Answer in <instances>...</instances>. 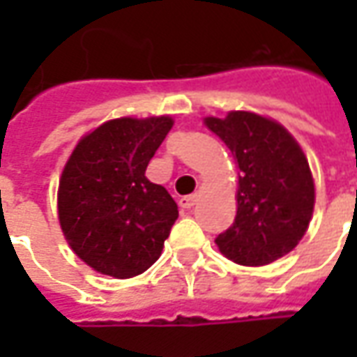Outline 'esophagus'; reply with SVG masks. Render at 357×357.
<instances>
[{"label":"esophagus","instance_id":"obj_1","mask_svg":"<svg viewBox=\"0 0 357 357\" xmlns=\"http://www.w3.org/2000/svg\"><path fill=\"white\" fill-rule=\"evenodd\" d=\"M195 202H197V193L187 195V197H181V199H179V206H181V208H191V206H195Z\"/></svg>","mask_w":357,"mask_h":357}]
</instances>
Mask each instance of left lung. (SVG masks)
<instances>
[{
  "instance_id": "left-lung-1",
  "label": "left lung",
  "mask_w": 357,
  "mask_h": 357,
  "mask_svg": "<svg viewBox=\"0 0 357 357\" xmlns=\"http://www.w3.org/2000/svg\"><path fill=\"white\" fill-rule=\"evenodd\" d=\"M204 124L229 147L239 166L237 216L220 233V252L241 266H266L304 237L315 189L300 145L283 126L247 110Z\"/></svg>"
}]
</instances>
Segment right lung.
Segmentation results:
<instances>
[{"instance_id":"right-lung-1","label":"right lung","mask_w":357,"mask_h":357,"mask_svg":"<svg viewBox=\"0 0 357 357\" xmlns=\"http://www.w3.org/2000/svg\"><path fill=\"white\" fill-rule=\"evenodd\" d=\"M170 116L116 118L82 137L59 181V222L74 252L99 273L128 279L162 252L178 204L145 178Z\"/></svg>"}]
</instances>
